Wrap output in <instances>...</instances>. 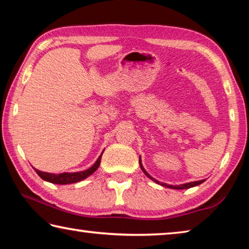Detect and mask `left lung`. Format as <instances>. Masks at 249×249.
I'll return each instance as SVG.
<instances>
[{
	"label": "left lung",
	"instance_id": "1",
	"mask_svg": "<svg viewBox=\"0 0 249 249\" xmlns=\"http://www.w3.org/2000/svg\"><path fill=\"white\" fill-rule=\"evenodd\" d=\"M140 165H141L142 170L144 171V174H145L147 177H148V178H150L151 180L155 181L156 183H159V184H161V185H163V187H167V188L176 189V190H182V189H189V188L196 187V185H199V184H201L202 182H204V180H200V181H195V182H189V183H184V184H180V185H169V184H167V183H160L159 181H157V180L154 179V178H151V177L148 175V172H147V171L144 169V167H142V162H141V158H140Z\"/></svg>",
	"mask_w": 249,
	"mask_h": 249
}]
</instances>
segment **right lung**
<instances>
[{"instance_id":"obj_1","label":"right lung","mask_w":249,"mask_h":249,"mask_svg":"<svg viewBox=\"0 0 249 249\" xmlns=\"http://www.w3.org/2000/svg\"><path fill=\"white\" fill-rule=\"evenodd\" d=\"M102 154H101V156L98 158V160H96L93 166L89 168V169L84 170V171L64 172V174L56 175V174H49V172H44V171L37 170V169H35V168H34V169H35V171L37 172V175H38L41 179L45 180V181H48V182L56 183V184L75 183V182H79V181L88 178V177L93 174V172L96 169H98L99 166H100V162H101V157H102Z\"/></svg>"}]
</instances>
